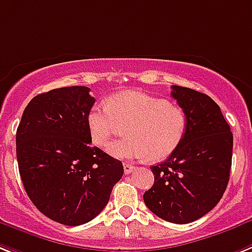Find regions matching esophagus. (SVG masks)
<instances>
[{
	"label": "esophagus",
	"instance_id": "34e87169",
	"mask_svg": "<svg viewBox=\"0 0 252 252\" xmlns=\"http://www.w3.org/2000/svg\"><path fill=\"white\" fill-rule=\"evenodd\" d=\"M123 166H124V173H126V174H129V173H132L133 170H134V165H133V164H130V162H124V164H123Z\"/></svg>",
	"mask_w": 252,
	"mask_h": 252
}]
</instances>
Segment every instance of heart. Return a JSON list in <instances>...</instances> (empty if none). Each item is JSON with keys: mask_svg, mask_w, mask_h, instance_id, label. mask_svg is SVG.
Masks as SVG:
<instances>
[{"mask_svg": "<svg viewBox=\"0 0 252 252\" xmlns=\"http://www.w3.org/2000/svg\"><path fill=\"white\" fill-rule=\"evenodd\" d=\"M126 124V138L110 146V154L119 158L160 161L172 155L185 138L187 114L178 105L141 92L115 94L107 105H94L87 114L91 139L98 147L109 146L119 126Z\"/></svg>", "mask_w": 252, "mask_h": 252, "instance_id": "obj_1", "label": "heart"}]
</instances>
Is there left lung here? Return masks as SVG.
Wrapping results in <instances>:
<instances>
[{
	"label": "left lung",
	"mask_w": 252,
	"mask_h": 252,
	"mask_svg": "<svg viewBox=\"0 0 252 252\" xmlns=\"http://www.w3.org/2000/svg\"><path fill=\"white\" fill-rule=\"evenodd\" d=\"M172 97L187 114V130L179 147L151 166L154 186L143 194L146 206L164 220H197L223 197L229 181L233 134L213 98L173 86Z\"/></svg>",
	"instance_id": "1"
}]
</instances>
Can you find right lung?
I'll list each match as a JSON object with an SVG mask.
<instances>
[{"instance_id": "1", "label": "right lung", "mask_w": 252, "mask_h": 252, "mask_svg": "<svg viewBox=\"0 0 252 252\" xmlns=\"http://www.w3.org/2000/svg\"><path fill=\"white\" fill-rule=\"evenodd\" d=\"M90 88L48 91L27 105L16 130V158L25 192L42 214L65 225L88 223L109 202L122 161L91 146Z\"/></svg>"}]
</instances>
